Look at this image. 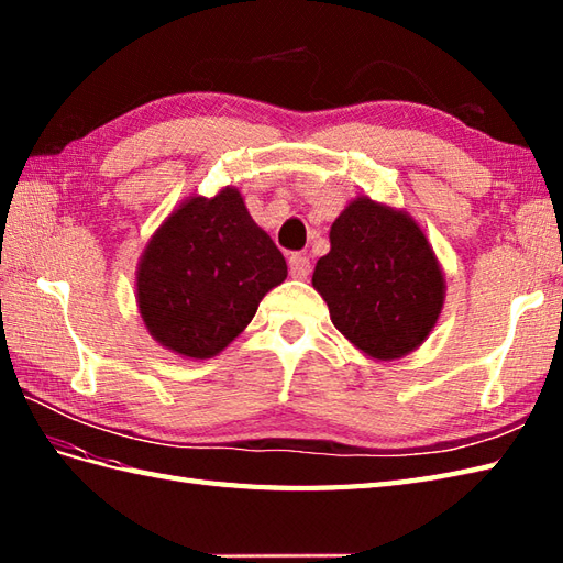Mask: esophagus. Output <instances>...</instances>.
<instances>
[{"mask_svg": "<svg viewBox=\"0 0 563 563\" xmlns=\"http://www.w3.org/2000/svg\"><path fill=\"white\" fill-rule=\"evenodd\" d=\"M309 271H312V266H309V258L302 256V254H292L290 256V275L297 280H305Z\"/></svg>", "mask_w": 563, "mask_h": 563, "instance_id": "1", "label": "esophagus"}]
</instances>
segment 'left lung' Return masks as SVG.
Returning a JSON list of instances; mask_svg holds the SVG:
<instances>
[{
	"label": "left lung",
	"mask_w": 563,
	"mask_h": 563,
	"mask_svg": "<svg viewBox=\"0 0 563 563\" xmlns=\"http://www.w3.org/2000/svg\"><path fill=\"white\" fill-rule=\"evenodd\" d=\"M329 242L312 285L333 327L369 361L413 353L445 305V273L421 224L401 208L357 196L333 220Z\"/></svg>",
	"instance_id": "1"
}]
</instances>
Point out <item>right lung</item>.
<instances>
[{
	"instance_id": "obj_1",
	"label": "right lung",
	"mask_w": 563,
	"mask_h": 563,
	"mask_svg": "<svg viewBox=\"0 0 563 563\" xmlns=\"http://www.w3.org/2000/svg\"><path fill=\"white\" fill-rule=\"evenodd\" d=\"M288 278L273 239L224 186L212 198L190 196L166 214L142 251L135 300L150 336L188 361L222 353L258 302Z\"/></svg>"
}]
</instances>
